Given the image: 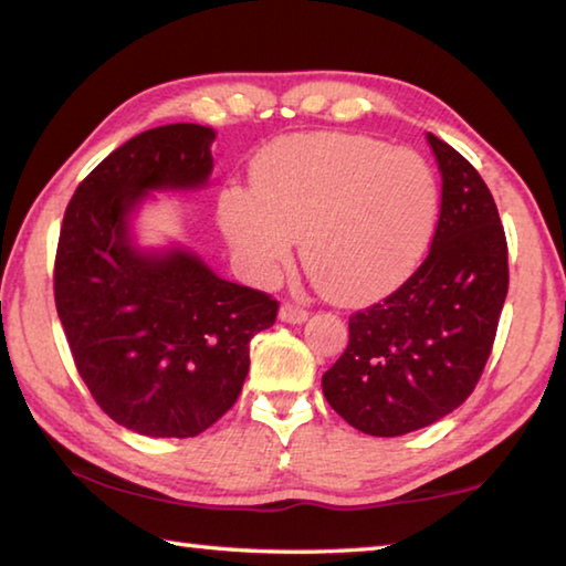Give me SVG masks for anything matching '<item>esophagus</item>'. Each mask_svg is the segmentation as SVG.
<instances>
[{"mask_svg":"<svg viewBox=\"0 0 566 566\" xmlns=\"http://www.w3.org/2000/svg\"><path fill=\"white\" fill-rule=\"evenodd\" d=\"M306 317H310V312L302 310V306L290 304V302H284V304H282V310H280V319H282V322L302 324V322H306Z\"/></svg>","mask_w":566,"mask_h":566,"instance_id":"1","label":"esophagus"}]
</instances>
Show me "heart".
<instances>
[{
    "instance_id": "1",
    "label": "heart",
    "mask_w": 566,
    "mask_h": 566,
    "mask_svg": "<svg viewBox=\"0 0 566 566\" xmlns=\"http://www.w3.org/2000/svg\"><path fill=\"white\" fill-rule=\"evenodd\" d=\"M439 209L434 171L411 149L354 134H290L252 165V187H229L222 227L256 280L280 276L296 237L319 290L364 302L407 280Z\"/></svg>"
}]
</instances>
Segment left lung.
Returning a JSON list of instances; mask_svg holds the SVG:
<instances>
[{
	"label": "left lung",
	"mask_w": 566,
	"mask_h": 566,
	"mask_svg": "<svg viewBox=\"0 0 566 566\" xmlns=\"http://www.w3.org/2000/svg\"><path fill=\"white\" fill-rule=\"evenodd\" d=\"M442 209L427 260L385 300L349 317V344L324 371L337 415L371 437L429 427L472 395L510 290L506 237L479 171L427 134Z\"/></svg>",
	"instance_id": "left-lung-1"
}]
</instances>
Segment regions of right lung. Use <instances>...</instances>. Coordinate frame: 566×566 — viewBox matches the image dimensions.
Here are the masks:
<instances>
[{"label": "right lung", "instance_id": "obj_1", "mask_svg": "<svg viewBox=\"0 0 566 566\" xmlns=\"http://www.w3.org/2000/svg\"><path fill=\"white\" fill-rule=\"evenodd\" d=\"M212 142L199 124L124 142L76 187L56 244L54 302L76 371L104 415L145 437H197L227 415L249 342L280 310L187 249L132 242L129 217L149 191L207 185Z\"/></svg>", "mask_w": 566, "mask_h": 566}]
</instances>
